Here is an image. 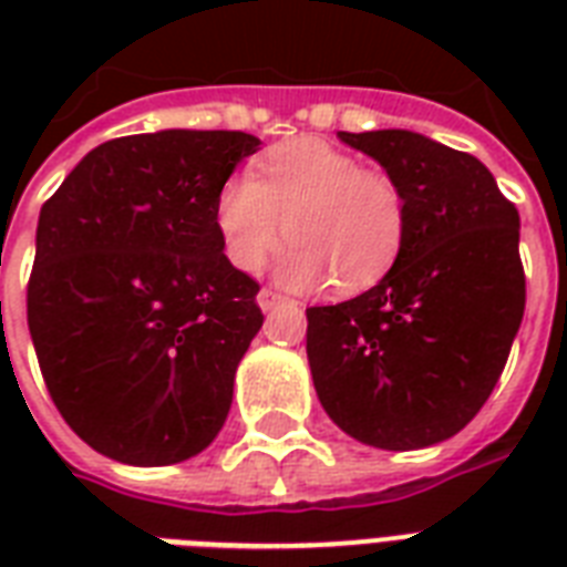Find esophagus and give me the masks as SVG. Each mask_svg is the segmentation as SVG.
<instances>
[{
  "instance_id": "34e87169",
  "label": "esophagus",
  "mask_w": 567,
  "mask_h": 567,
  "mask_svg": "<svg viewBox=\"0 0 567 567\" xmlns=\"http://www.w3.org/2000/svg\"><path fill=\"white\" fill-rule=\"evenodd\" d=\"M279 302H285V297L279 291H274V288H261V291H258V306L265 311H270L274 306H279Z\"/></svg>"
}]
</instances>
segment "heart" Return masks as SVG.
<instances>
[{
  "instance_id": "heart-1",
  "label": "heart",
  "mask_w": 567,
  "mask_h": 567,
  "mask_svg": "<svg viewBox=\"0 0 567 567\" xmlns=\"http://www.w3.org/2000/svg\"><path fill=\"white\" fill-rule=\"evenodd\" d=\"M256 173L223 182L214 217L223 249L240 270H258L288 235L276 274L293 288L332 276L338 291H364L394 267L405 238V199L391 176L355 155L297 137L267 150Z\"/></svg>"
}]
</instances>
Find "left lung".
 Here are the masks:
<instances>
[{
	"mask_svg": "<svg viewBox=\"0 0 567 567\" xmlns=\"http://www.w3.org/2000/svg\"><path fill=\"white\" fill-rule=\"evenodd\" d=\"M400 185L405 238L371 291L306 309L311 379L362 444L417 450L456 435L497 385L527 279L518 208L480 158L405 128L338 132Z\"/></svg>",
	"mask_w": 567,
	"mask_h": 567,
	"instance_id": "obj_1",
	"label": "left lung"
}]
</instances>
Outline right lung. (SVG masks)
Listing matches in <instances>:
<instances>
[{"instance_id": "add662e5", "label": "right lung", "mask_w": 567, "mask_h": 567, "mask_svg": "<svg viewBox=\"0 0 567 567\" xmlns=\"http://www.w3.org/2000/svg\"><path fill=\"white\" fill-rule=\"evenodd\" d=\"M247 132L105 141L40 208L29 332L52 403L96 453L176 465L203 453L265 323L258 282L223 256L214 203Z\"/></svg>"}]
</instances>
